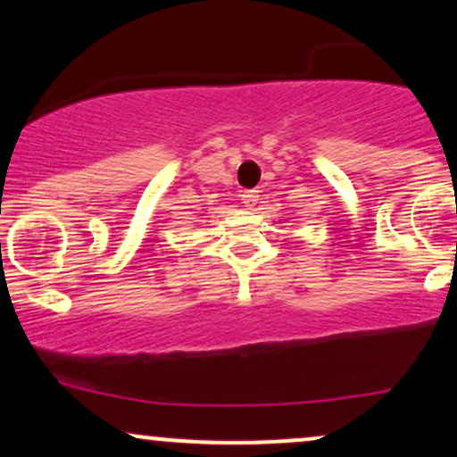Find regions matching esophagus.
<instances>
[{"label":"esophagus","mask_w":457,"mask_h":457,"mask_svg":"<svg viewBox=\"0 0 457 457\" xmlns=\"http://www.w3.org/2000/svg\"><path fill=\"white\" fill-rule=\"evenodd\" d=\"M241 203H244L247 210H254L258 203H261V193H258V190H245V193L241 195Z\"/></svg>","instance_id":"obj_1"}]
</instances>
